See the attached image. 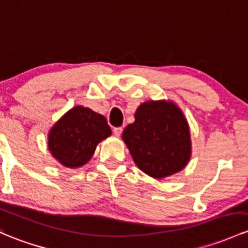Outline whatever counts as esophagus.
Masks as SVG:
<instances>
[{
	"instance_id": "34e87169",
	"label": "esophagus",
	"mask_w": 248,
	"mask_h": 248,
	"mask_svg": "<svg viewBox=\"0 0 248 248\" xmlns=\"http://www.w3.org/2000/svg\"><path fill=\"white\" fill-rule=\"evenodd\" d=\"M113 132H114V134L116 135V137H120V135H121V133H122V127H116V128L113 129Z\"/></svg>"
}]
</instances>
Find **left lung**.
Returning a JSON list of instances; mask_svg holds the SVG:
<instances>
[{
	"label": "left lung",
	"instance_id": "1",
	"mask_svg": "<svg viewBox=\"0 0 248 248\" xmlns=\"http://www.w3.org/2000/svg\"><path fill=\"white\" fill-rule=\"evenodd\" d=\"M135 121L122 133L135 165L155 179L178 173L191 157L186 117L172 101H146L137 108Z\"/></svg>",
	"mask_w": 248,
	"mask_h": 248
}]
</instances>
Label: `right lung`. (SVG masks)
I'll return each mask as SVG.
<instances>
[{"instance_id": "add662e5", "label": "right lung", "mask_w": 248, "mask_h": 248, "mask_svg": "<svg viewBox=\"0 0 248 248\" xmlns=\"http://www.w3.org/2000/svg\"><path fill=\"white\" fill-rule=\"evenodd\" d=\"M110 135L106 117L87 107L76 106L51 127L48 151L65 168H82L93 157L97 145Z\"/></svg>"}]
</instances>
